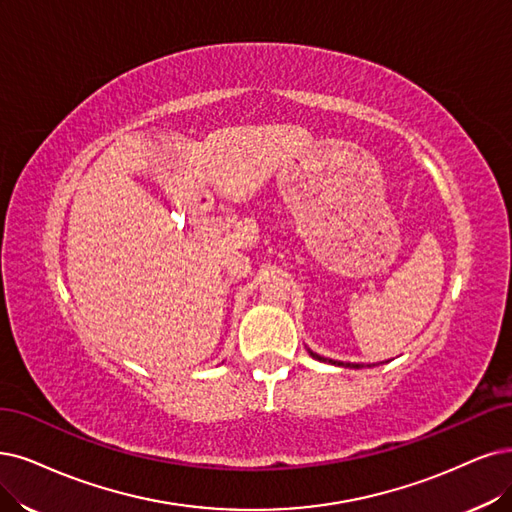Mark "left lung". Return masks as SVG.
I'll use <instances>...</instances> for the list:
<instances>
[{
  "instance_id": "1",
  "label": "left lung",
  "mask_w": 512,
  "mask_h": 512,
  "mask_svg": "<svg viewBox=\"0 0 512 512\" xmlns=\"http://www.w3.org/2000/svg\"><path fill=\"white\" fill-rule=\"evenodd\" d=\"M308 352H310V356H312V358H316V361H325V358L320 356V354H316V352H312V350H308ZM329 363H333V365H344V363H337V361H329ZM346 367H356V369H358L361 365H352V363H348Z\"/></svg>"
}]
</instances>
